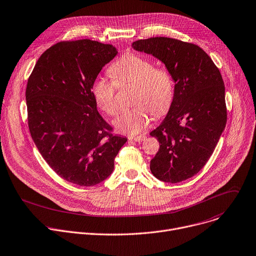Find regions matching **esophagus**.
I'll use <instances>...</instances> for the list:
<instances>
[{
  "label": "esophagus",
  "mask_w": 256,
  "mask_h": 256,
  "mask_svg": "<svg viewBox=\"0 0 256 256\" xmlns=\"http://www.w3.org/2000/svg\"><path fill=\"white\" fill-rule=\"evenodd\" d=\"M147 136L146 134H141V136H130L128 138L130 141H134V142H142L144 140H146Z\"/></svg>",
  "instance_id": "obj_1"
}]
</instances>
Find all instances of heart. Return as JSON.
I'll use <instances>...</instances> for the list:
<instances>
[{
    "label": "heart",
    "instance_id": "b5f03b06",
    "mask_svg": "<svg viewBox=\"0 0 256 256\" xmlns=\"http://www.w3.org/2000/svg\"><path fill=\"white\" fill-rule=\"evenodd\" d=\"M109 74L115 84H136L134 104L136 106L122 110L114 120L118 132L138 134L148 126L150 111L154 116L164 115L174 99V82L164 68L155 67L154 63L143 56L126 54L109 67ZM104 78H97L92 86V97L98 107L109 115L118 111L116 86Z\"/></svg>",
    "mask_w": 256,
    "mask_h": 256
}]
</instances>
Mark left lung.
<instances>
[{
  "label": "left lung",
  "mask_w": 256,
  "mask_h": 256,
  "mask_svg": "<svg viewBox=\"0 0 256 256\" xmlns=\"http://www.w3.org/2000/svg\"><path fill=\"white\" fill-rule=\"evenodd\" d=\"M132 46L164 63L174 82L166 118L150 132L160 144L150 161L151 172L166 182L188 180L206 164L226 126L220 72L212 58L191 42L160 36Z\"/></svg>",
  "instance_id": "8db88e82"
}]
</instances>
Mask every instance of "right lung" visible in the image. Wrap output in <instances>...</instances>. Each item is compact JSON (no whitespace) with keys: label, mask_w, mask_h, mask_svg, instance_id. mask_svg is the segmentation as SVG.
I'll return each mask as SVG.
<instances>
[{"label":"right lung","mask_w":256,"mask_h":256,"mask_svg":"<svg viewBox=\"0 0 256 256\" xmlns=\"http://www.w3.org/2000/svg\"><path fill=\"white\" fill-rule=\"evenodd\" d=\"M116 55L112 44L60 42L38 58L28 78L26 105L32 140L49 166L82 187L105 180L128 138L112 134L92 86Z\"/></svg>","instance_id":"1"}]
</instances>
